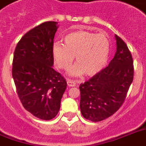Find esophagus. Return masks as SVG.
<instances>
[{
    "instance_id": "obj_1",
    "label": "esophagus",
    "mask_w": 146,
    "mask_h": 146,
    "mask_svg": "<svg viewBox=\"0 0 146 146\" xmlns=\"http://www.w3.org/2000/svg\"><path fill=\"white\" fill-rule=\"evenodd\" d=\"M76 84V82L75 80H67V85L70 87H72V86H74Z\"/></svg>"
}]
</instances>
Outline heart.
I'll return each mask as SVG.
<instances>
[{"label":"heart","instance_id":"1","mask_svg":"<svg viewBox=\"0 0 146 146\" xmlns=\"http://www.w3.org/2000/svg\"><path fill=\"white\" fill-rule=\"evenodd\" d=\"M110 51V40L105 34L85 31L71 32L64 37V44L56 42L52 46L54 62L62 70L70 67L76 56L77 63L70 70L73 76L99 73L106 65Z\"/></svg>","mask_w":146,"mask_h":146}]
</instances>
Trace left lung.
<instances>
[{
  "mask_svg": "<svg viewBox=\"0 0 146 146\" xmlns=\"http://www.w3.org/2000/svg\"><path fill=\"white\" fill-rule=\"evenodd\" d=\"M116 52L106 68L80 85L81 113L85 119L100 122L119 110L133 80L134 66L127 45L115 35Z\"/></svg>",
  "mask_w": 146,
  "mask_h": 146,
  "instance_id": "8db88e82",
  "label": "left lung"
}]
</instances>
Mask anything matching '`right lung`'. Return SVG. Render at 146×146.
I'll list each match as a JSON object with an SVG mask.
<instances>
[{
	"label": "right lung",
	"mask_w": 146,
	"mask_h": 146,
	"mask_svg": "<svg viewBox=\"0 0 146 146\" xmlns=\"http://www.w3.org/2000/svg\"><path fill=\"white\" fill-rule=\"evenodd\" d=\"M57 23L46 21L22 36L14 50L12 76L25 110L43 120L57 115L66 81L53 69L52 46Z\"/></svg>",
	"instance_id": "add662e5"
}]
</instances>
